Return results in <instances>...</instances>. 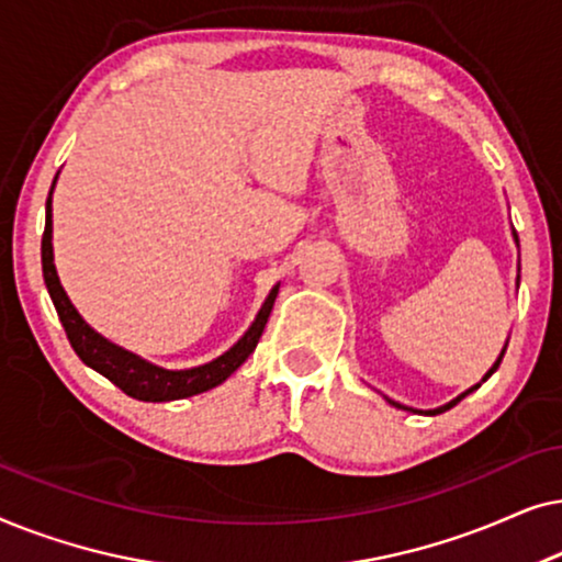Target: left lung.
Listing matches in <instances>:
<instances>
[{
  "label": "left lung",
  "mask_w": 562,
  "mask_h": 562,
  "mask_svg": "<svg viewBox=\"0 0 562 562\" xmlns=\"http://www.w3.org/2000/svg\"><path fill=\"white\" fill-rule=\"evenodd\" d=\"M512 235H514V243H517V245H519V237H517V233H512ZM517 281H519V276H517ZM506 345H509V340H506ZM506 345H504L502 356H498V358H496V363L488 368V373H486V375H483V381H486V379H491V373H494V371H496V368H498V363H502V358H504V352H506ZM483 381H481V383H483ZM481 383H475V386H471V389H468V391H463V394H460V396H456V398H452V402H448V404H442V406H437V409H427V412L412 409V406H404V404H398V402H391V398H386V402H389V404H394V406H398V409H406V412H414V414H429V417H432V414H442V412H448V409H452V406H456V404L460 402V398H465L468 394H471V391H475V389H479V386H481Z\"/></svg>",
  "instance_id": "8db88e82"
}]
</instances>
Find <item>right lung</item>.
<instances>
[{"label":"right lung","instance_id":"add662e5","mask_svg":"<svg viewBox=\"0 0 562 562\" xmlns=\"http://www.w3.org/2000/svg\"><path fill=\"white\" fill-rule=\"evenodd\" d=\"M58 173L53 179L48 202H45V233H43V279L48 286V294L56 306L60 325H64L68 342L76 350L83 363L91 371L102 373L104 379H110L114 386L125 391L127 396L140 398V402H176V398H187L204 394L214 386H220L222 381H227L237 368H240L263 335V327L268 322V314L273 310L276 294H279L281 283L268 291L266 302L260 304V310L252 319V325L245 329V335L237 340L233 348L222 352L210 363L194 366V368H164L150 363L140 356H135L133 350H125L122 345L106 340L104 335H99L87 319L81 317L79 310L71 304V299L60 286L56 263H53V189H56Z\"/></svg>","mask_w":562,"mask_h":562}]
</instances>
